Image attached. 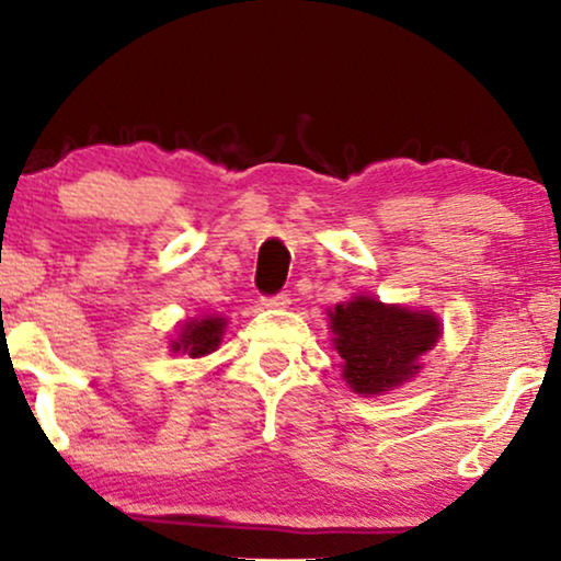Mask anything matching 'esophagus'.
Returning a JSON list of instances; mask_svg holds the SVG:
<instances>
[{
    "instance_id": "obj_1",
    "label": "esophagus",
    "mask_w": 561,
    "mask_h": 561,
    "mask_svg": "<svg viewBox=\"0 0 561 561\" xmlns=\"http://www.w3.org/2000/svg\"><path fill=\"white\" fill-rule=\"evenodd\" d=\"M260 301H263V306H267V309H286V306L290 304V296L286 294V290H280V294L263 296Z\"/></svg>"
}]
</instances>
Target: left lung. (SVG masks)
<instances>
[{"mask_svg":"<svg viewBox=\"0 0 561 561\" xmlns=\"http://www.w3.org/2000/svg\"><path fill=\"white\" fill-rule=\"evenodd\" d=\"M332 317L334 350L342 357L344 380L359 396H378L419 373V357L434 347L442 329L432 313L386 306L355 296Z\"/></svg>","mask_w":561,"mask_h":561,"instance_id":"obj_1","label":"left lung"}]
</instances>
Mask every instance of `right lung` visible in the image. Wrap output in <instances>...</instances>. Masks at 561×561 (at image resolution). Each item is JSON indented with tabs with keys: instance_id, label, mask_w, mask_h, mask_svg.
<instances>
[{
	"instance_id": "add662e5",
	"label": "right lung",
	"mask_w": 561,
	"mask_h": 561,
	"mask_svg": "<svg viewBox=\"0 0 561 561\" xmlns=\"http://www.w3.org/2000/svg\"><path fill=\"white\" fill-rule=\"evenodd\" d=\"M225 319L206 317L202 321H186L181 327L179 342H173V352H188V357H202L217 350V344L225 334Z\"/></svg>"
}]
</instances>
